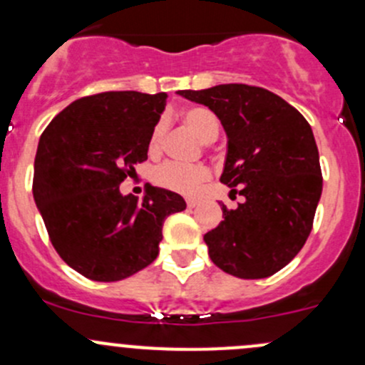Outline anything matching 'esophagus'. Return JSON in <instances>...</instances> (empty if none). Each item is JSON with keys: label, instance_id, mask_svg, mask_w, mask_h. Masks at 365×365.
<instances>
[{"label": "esophagus", "instance_id": "esophagus-1", "mask_svg": "<svg viewBox=\"0 0 365 365\" xmlns=\"http://www.w3.org/2000/svg\"><path fill=\"white\" fill-rule=\"evenodd\" d=\"M197 205H200V201L197 200H192V197H189V200H187V206H189V208H196Z\"/></svg>", "mask_w": 365, "mask_h": 365}]
</instances>
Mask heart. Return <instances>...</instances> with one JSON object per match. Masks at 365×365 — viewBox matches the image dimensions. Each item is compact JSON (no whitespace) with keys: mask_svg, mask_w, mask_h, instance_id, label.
Listing matches in <instances>:
<instances>
[{"mask_svg":"<svg viewBox=\"0 0 365 365\" xmlns=\"http://www.w3.org/2000/svg\"><path fill=\"white\" fill-rule=\"evenodd\" d=\"M182 120L203 143L215 141L217 135H219V120L205 106H190V108L183 109ZM165 130H168V121H165V118H160L155 123V127H153L152 134H150L148 150L152 155H157L160 152ZM208 178L210 169L206 165H187L178 164V162H168V164L160 165L155 171V175H153V180H155L157 185L162 187V189H168L171 192L185 194V196L196 194L200 190V187Z\"/></svg>","mask_w":365,"mask_h":365,"instance_id":"obj_1","label":"heart"}]
</instances>
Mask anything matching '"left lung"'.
I'll use <instances>...</instances> for the list:
<instances>
[{"mask_svg":"<svg viewBox=\"0 0 365 365\" xmlns=\"http://www.w3.org/2000/svg\"><path fill=\"white\" fill-rule=\"evenodd\" d=\"M217 114L227 135L220 182L245 197L222 205L205 235L210 259L240 279L270 277L300 252L312 230L323 178L311 125L284 98L249 84L182 90Z\"/></svg>","mask_w":365,"mask_h":365,"instance_id":"left-lung-1","label":"left lung"}]
</instances>
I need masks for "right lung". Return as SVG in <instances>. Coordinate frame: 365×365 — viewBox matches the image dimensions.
Wrapping results in <instances>:
<instances>
[{"label":"right lung","instance_id":"1","mask_svg":"<svg viewBox=\"0 0 365 365\" xmlns=\"http://www.w3.org/2000/svg\"><path fill=\"white\" fill-rule=\"evenodd\" d=\"M165 93L104 91L72 102L47 125L35 157L33 197L61 259L91 281L130 277L159 256L162 224L185 210L180 194L146 185L120 192L148 159Z\"/></svg>","mask_w":365,"mask_h":365}]
</instances>
